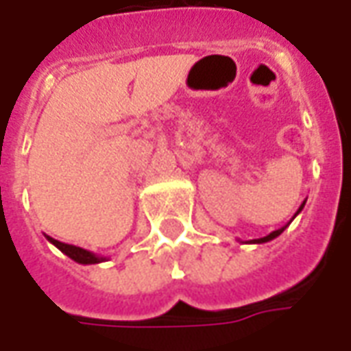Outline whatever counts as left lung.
<instances>
[{
  "mask_svg": "<svg viewBox=\"0 0 351 351\" xmlns=\"http://www.w3.org/2000/svg\"><path fill=\"white\" fill-rule=\"evenodd\" d=\"M304 203H306V201H302V205L299 206V208H297V213H295V216H297V214L301 213L302 206H304ZM295 216H293V218H295ZM293 218H291V220L287 221V223H286V226H284V228L276 229V231H272V233H269V235H267V237H261V239H254V241H248V244H263V243H269V241H272V239H276V237L282 235V231H284V229H286L287 226H289V223L293 221Z\"/></svg>",
  "mask_w": 351,
  "mask_h": 351,
  "instance_id": "1",
  "label": "left lung"
}]
</instances>
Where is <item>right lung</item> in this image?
Instances as JSON below:
<instances>
[{"label":"right lung","mask_w":351,"mask_h":351,"mask_svg":"<svg viewBox=\"0 0 351 351\" xmlns=\"http://www.w3.org/2000/svg\"><path fill=\"white\" fill-rule=\"evenodd\" d=\"M47 241L54 244L58 250L64 252L67 258H71L73 261H77V263L80 265H95V263H103V261H107V258H103V256H97V254H93V252L84 250V248H80V246L60 243V241H56V239H52V237L49 235H47Z\"/></svg>","instance_id":"obj_1"}]
</instances>
